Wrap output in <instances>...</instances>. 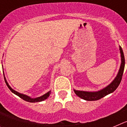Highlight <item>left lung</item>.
<instances>
[{"instance_id":"1","label":"left lung","mask_w":127,"mask_h":127,"mask_svg":"<svg viewBox=\"0 0 127 127\" xmlns=\"http://www.w3.org/2000/svg\"><path fill=\"white\" fill-rule=\"evenodd\" d=\"M120 48V52L121 54V65L119 71L117 75L115 77L113 81L107 85L106 87L102 88L100 90L96 91V92H88V91H82V90H74V93L78 97L88 101H94V100H97L102 97H105L106 95L113 93L114 91L116 90L118 86H119L122 81V76H123L124 68H125V57L123 54V50L122 47L119 46Z\"/></svg>"}]
</instances>
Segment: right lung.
<instances>
[{
	"label": "right lung",
	"instance_id": "right-lung-1",
	"mask_svg": "<svg viewBox=\"0 0 127 127\" xmlns=\"http://www.w3.org/2000/svg\"><path fill=\"white\" fill-rule=\"evenodd\" d=\"M4 79H5V83H6L7 86V87L9 88V89L13 93V94H14L15 95H17V96L20 97V98H22V99L24 100H25V101L29 102H42L43 101V100H44L46 99V98H48V97H49V96L50 95V94H51V91H49V92H48L46 94H44V95H42V96L36 97V98H32V97H30V96H28V95H25V94H20V93L14 90H13V88H11V86H9V85L5 77H4Z\"/></svg>",
	"mask_w": 127,
	"mask_h": 127
}]
</instances>
